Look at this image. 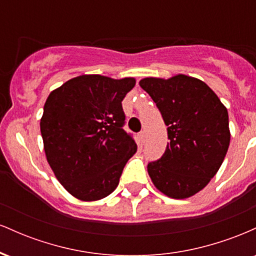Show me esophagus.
<instances>
[{
    "label": "esophagus",
    "mask_w": 256,
    "mask_h": 256,
    "mask_svg": "<svg viewBox=\"0 0 256 256\" xmlns=\"http://www.w3.org/2000/svg\"><path fill=\"white\" fill-rule=\"evenodd\" d=\"M138 137H140V143H144V140H146V131H140V134H138Z\"/></svg>",
    "instance_id": "34e87169"
}]
</instances>
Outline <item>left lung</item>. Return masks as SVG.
I'll return each mask as SVG.
<instances>
[{"instance_id": "8db88e82", "label": "left lung", "mask_w": 256, "mask_h": 256, "mask_svg": "<svg viewBox=\"0 0 256 256\" xmlns=\"http://www.w3.org/2000/svg\"><path fill=\"white\" fill-rule=\"evenodd\" d=\"M140 85L156 104L170 140L162 156L148 164L149 176L168 198H190L224 161L230 144L228 110L207 84L184 74L144 78Z\"/></svg>"}]
</instances>
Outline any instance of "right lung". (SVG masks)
Here are the masks:
<instances>
[{
	"mask_svg": "<svg viewBox=\"0 0 256 256\" xmlns=\"http://www.w3.org/2000/svg\"><path fill=\"white\" fill-rule=\"evenodd\" d=\"M134 78L79 76L52 91L40 119L44 152L58 180L82 201H96L118 186L137 144L122 126V101Z\"/></svg>",
	"mask_w": 256,
	"mask_h": 256,
	"instance_id": "right-lung-1",
	"label": "right lung"
}]
</instances>
